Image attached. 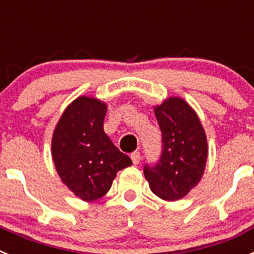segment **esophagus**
<instances>
[{
  "label": "esophagus",
  "instance_id": "1",
  "mask_svg": "<svg viewBox=\"0 0 254 254\" xmlns=\"http://www.w3.org/2000/svg\"><path fill=\"white\" fill-rule=\"evenodd\" d=\"M131 159H132V163H133L134 165H137V164L140 163V160H141L140 152H138V151L132 152V154H131Z\"/></svg>",
  "mask_w": 254,
  "mask_h": 254
}]
</instances>
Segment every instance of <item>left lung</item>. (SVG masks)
Listing matches in <instances>:
<instances>
[{
    "mask_svg": "<svg viewBox=\"0 0 254 254\" xmlns=\"http://www.w3.org/2000/svg\"><path fill=\"white\" fill-rule=\"evenodd\" d=\"M161 131V154L143 174L156 196L167 201L185 197L201 179L207 159V140L198 117L185 100L169 98L155 108Z\"/></svg>",
    "mask_w": 254,
    "mask_h": 254,
    "instance_id": "left-lung-1",
    "label": "left lung"
}]
</instances>
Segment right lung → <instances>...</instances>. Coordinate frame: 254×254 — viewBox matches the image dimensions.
<instances>
[{
    "instance_id": "obj_1",
    "label": "right lung",
    "mask_w": 254,
    "mask_h": 254,
    "mask_svg": "<svg viewBox=\"0 0 254 254\" xmlns=\"http://www.w3.org/2000/svg\"><path fill=\"white\" fill-rule=\"evenodd\" d=\"M107 105L80 96L61 117L52 140L58 176L76 196L95 201L107 193L120 170L132 160L103 129Z\"/></svg>"
}]
</instances>
